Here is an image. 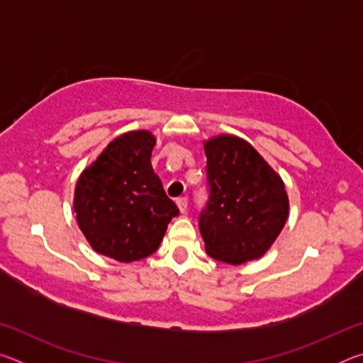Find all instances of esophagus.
I'll list each match as a JSON object with an SVG mask.
<instances>
[{"mask_svg": "<svg viewBox=\"0 0 363 363\" xmlns=\"http://www.w3.org/2000/svg\"><path fill=\"white\" fill-rule=\"evenodd\" d=\"M176 203H177V208H179V211L182 213V214H186V211H187V196H181V199H177L176 200Z\"/></svg>", "mask_w": 363, "mask_h": 363, "instance_id": "34e87169", "label": "esophagus"}]
</instances>
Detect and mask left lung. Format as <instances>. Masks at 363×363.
<instances>
[{
    "label": "left lung",
    "instance_id": "8db88e82",
    "mask_svg": "<svg viewBox=\"0 0 363 363\" xmlns=\"http://www.w3.org/2000/svg\"><path fill=\"white\" fill-rule=\"evenodd\" d=\"M210 200L200 214L206 253L238 266L267 253L288 219L281 177L253 145L232 134L205 140Z\"/></svg>",
    "mask_w": 363,
    "mask_h": 363
}]
</instances>
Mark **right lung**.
Returning a JSON list of instances; mask_svg holds the SVG:
<instances>
[{"instance_id": "right-lung-1", "label": "right lung", "mask_w": 363, "mask_h": 363, "mask_svg": "<svg viewBox=\"0 0 363 363\" xmlns=\"http://www.w3.org/2000/svg\"><path fill=\"white\" fill-rule=\"evenodd\" d=\"M155 143L150 131H128L79 174L73 211L96 253L120 262L150 256L179 214L152 168Z\"/></svg>"}]
</instances>
